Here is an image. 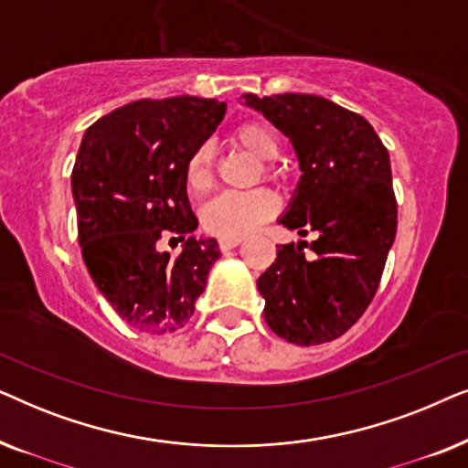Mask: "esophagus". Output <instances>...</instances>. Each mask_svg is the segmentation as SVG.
Returning a JSON list of instances; mask_svg holds the SVG:
<instances>
[{"mask_svg":"<svg viewBox=\"0 0 468 468\" xmlns=\"http://www.w3.org/2000/svg\"><path fill=\"white\" fill-rule=\"evenodd\" d=\"M240 242H242V239H221L219 240V249H221V251H229V249L239 247Z\"/></svg>","mask_w":468,"mask_h":468,"instance_id":"obj_1","label":"esophagus"}]
</instances>
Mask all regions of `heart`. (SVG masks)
Masks as SVG:
<instances>
[{"instance_id": "heart-1", "label": "heart", "mask_w": 468, "mask_h": 468, "mask_svg": "<svg viewBox=\"0 0 468 468\" xmlns=\"http://www.w3.org/2000/svg\"><path fill=\"white\" fill-rule=\"evenodd\" d=\"M236 146L258 159L264 178H277L271 162L281 155V140L271 125L261 121H247L232 133ZM215 178V153L210 144H200L185 164V183L194 196L207 194ZM279 208L277 197L268 189H253L247 194H221L202 208L200 219L208 234L219 239H245L261 223L274 217Z\"/></svg>"}]
</instances>
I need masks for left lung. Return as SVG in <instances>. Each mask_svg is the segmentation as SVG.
Returning a JSON list of instances; mask_svg holds the SVG:
<instances>
[{"instance_id":"obj_1","label":"left lung","mask_w":468,"mask_h":468,"mask_svg":"<svg viewBox=\"0 0 468 468\" xmlns=\"http://www.w3.org/2000/svg\"><path fill=\"white\" fill-rule=\"evenodd\" d=\"M242 100L290 138L303 172L279 223L317 232L313 255L304 240L279 247L258 279L264 319L287 343L335 341L367 311L396 239L388 149L367 119L319 95Z\"/></svg>"}]
</instances>
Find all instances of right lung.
Returning <instances> with one entry per match:
<instances>
[{
  "label": "right lung",
  "mask_w": 468,
  "mask_h": 468,
  "mask_svg": "<svg viewBox=\"0 0 468 468\" xmlns=\"http://www.w3.org/2000/svg\"><path fill=\"white\" fill-rule=\"evenodd\" d=\"M226 114V101L138 100L95 121L72 170L82 260L112 309L132 328L170 335L194 315L215 239L191 236L197 219L185 164ZM184 242L178 256L157 252L164 235Z\"/></svg>",
  "instance_id": "right-lung-1"
}]
</instances>
